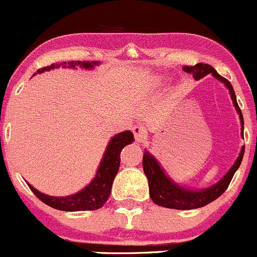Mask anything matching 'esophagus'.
<instances>
[{
    "instance_id": "obj_1",
    "label": "esophagus",
    "mask_w": 257,
    "mask_h": 257,
    "mask_svg": "<svg viewBox=\"0 0 257 257\" xmlns=\"http://www.w3.org/2000/svg\"><path fill=\"white\" fill-rule=\"evenodd\" d=\"M133 134H134L135 141H137V143H144V141L146 140L147 132L144 126L135 125L134 128H133Z\"/></svg>"
}]
</instances>
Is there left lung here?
<instances>
[{"mask_svg":"<svg viewBox=\"0 0 257 257\" xmlns=\"http://www.w3.org/2000/svg\"><path fill=\"white\" fill-rule=\"evenodd\" d=\"M182 70L188 73H192L193 77L196 79L204 77L208 73H213V76H215L219 81L223 82L226 84V87L229 90V94H231L233 104H234L238 113H239V118L241 120V135H243V114H241V110L239 108V106H238L237 99H235V93L233 90L231 82L225 77H222V76H220L216 72V70L209 64L199 63L193 65V66L186 65V66H182ZM244 150L245 149L243 147L239 157H238L235 163L229 169V172L216 185L202 191L186 190V188L180 187V186L174 184L172 180L167 178V175L162 170V168L159 167V164L157 163L155 157L152 155H150L149 151H144L143 168L144 173H145L147 180H149L150 197H151V199L156 204L163 206V208L178 209V210H190V209L202 208V206L209 204V203L214 202L215 199L219 198L221 194L227 190L233 175H234V173L237 172V169L240 166L241 159H243L244 156Z\"/></svg>","mask_w":257,"mask_h":257,"instance_id":"obj_1","label":"left lung"}]
</instances>
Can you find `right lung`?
Here are the masks:
<instances>
[{"mask_svg": "<svg viewBox=\"0 0 257 257\" xmlns=\"http://www.w3.org/2000/svg\"><path fill=\"white\" fill-rule=\"evenodd\" d=\"M64 65H69L70 67L82 66L84 69H90L94 65L98 63L94 61H69V63H63ZM59 66V65H58ZM55 64H52L51 66L42 67V69L37 70L36 73H41L43 71H48V70L54 69ZM35 73V75H36ZM134 137L131 131H126L119 133L114 137L108 144L107 150H106L104 158H102L101 164H100L96 176L94 178L93 181L90 182L87 187L83 188L81 192L72 194L69 197H52L47 196L38 192L36 188H31L32 192L38 199L42 200L44 204L52 206V208L58 209V210L64 211H84V210H96V209L104 206L106 200L108 199V196L111 193L112 182H113L114 176L119 169L120 163V151L123 147L129 145L133 143Z\"/></svg>", "mask_w": 257, "mask_h": 257, "instance_id": "obj_1", "label": "right lung"}]
</instances>
